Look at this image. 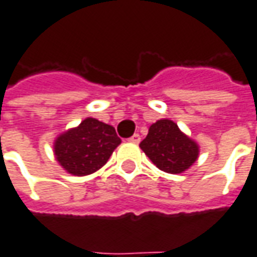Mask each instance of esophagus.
I'll list each match as a JSON object with an SVG mask.
<instances>
[{
    "instance_id": "obj_1",
    "label": "esophagus",
    "mask_w": 257,
    "mask_h": 257,
    "mask_svg": "<svg viewBox=\"0 0 257 257\" xmlns=\"http://www.w3.org/2000/svg\"><path fill=\"white\" fill-rule=\"evenodd\" d=\"M140 140H141L140 134H134L133 137H130V139H128V141H130V143H134V144H139Z\"/></svg>"
}]
</instances>
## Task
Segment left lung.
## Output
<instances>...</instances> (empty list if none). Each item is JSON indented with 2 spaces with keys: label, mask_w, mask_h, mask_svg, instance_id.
I'll return each instance as SVG.
<instances>
[{
  "label": "left lung",
  "mask_w": 257,
  "mask_h": 257,
  "mask_svg": "<svg viewBox=\"0 0 257 257\" xmlns=\"http://www.w3.org/2000/svg\"><path fill=\"white\" fill-rule=\"evenodd\" d=\"M152 164L166 173H183L199 158L200 147L169 118L151 124L147 137L140 143Z\"/></svg>",
  "instance_id": "obj_1"
}]
</instances>
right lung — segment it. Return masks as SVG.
<instances>
[{"label": "right lung", "instance_id": "right-lung-1", "mask_svg": "<svg viewBox=\"0 0 257 257\" xmlns=\"http://www.w3.org/2000/svg\"><path fill=\"white\" fill-rule=\"evenodd\" d=\"M120 143L113 125L86 117L77 127L57 136L54 157L68 173L86 176L105 165Z\"/></svg>", "mask_w": 257, "mask_h": 257}]
</instances>
